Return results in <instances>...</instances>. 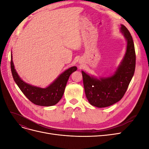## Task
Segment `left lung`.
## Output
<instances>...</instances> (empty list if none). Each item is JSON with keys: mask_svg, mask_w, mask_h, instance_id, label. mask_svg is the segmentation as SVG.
Listing matches in <instances>:
<instances>
[{"mask_svg": "<svg viewBox=\"0 0 149 149\" xmlns=\"http://www.w3.org/2000/svg\"><path fill=\"white\" fill-rule=\"evenodd\" d=\"M120 32L127 42L124 56L114 74L97 78L82 71L84 91L90 104L97 107L110 106L119 101L127 91L136 68V52L129 31L120 25Z\"/></svg>", "mask_w": 149, "mask_h": 149, "instance_id": "1", "label": "left lung"}]
</instances>
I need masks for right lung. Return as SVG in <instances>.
<instances>
[{
	"label": "right lung",
	"mask_w": 149,
	"mask_h": 149,
	"mask_svg": "<svg viewBox=\"0 0 149 149\" xmlns=\"http://www.w3.org/2000/svg\"><path fill=\"white\" fill-rule=\"evenodd\" d=\"M10 67L13 78L22 92L31 102L41 106H54L60 101L70 76L77 70L76 66L70 68L58 76L48 86L42 88L26 83L21 79L15 69L12 52Z\"/></svg>",
	"instance_id": "right-lung-1"
}]
</instances>
